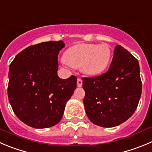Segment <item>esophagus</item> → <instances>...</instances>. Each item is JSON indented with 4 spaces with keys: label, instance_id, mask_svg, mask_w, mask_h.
<instances>
[{
    "label": "esophagus",
    "instance_id": "esophagus-1",
    "mask_svg": "<svg viewBox=\"0 0 152 152\" xmlns=\"http://www.w3.org/2000/svg\"><path fill=\"white\" fill-rule=\"evenodd\" d=\"M82 84H83V80H81V78H77V85L78 87H81Z\"/></svg>",
    "mask_w": 152,
    "mask_h": 152
}]
</instances>
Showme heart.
<instances>
[{
    "mask_svg": "<svg viewBox=\"0 0 152 152\" xmlns=\"http://www.w3.org/2000/svg\"><path fill=\"white\" fill-rule=\"evenodd\" d=\"M112 50L107 44H78L69 48L64 53V63L80 68L88 75H98L107 68Z\"/></svg>",
    "mask_w": 152,
    "mask_h": 152,
    "instance_id": "b5f03b06",
    "label": "heart"
}]
</instances>
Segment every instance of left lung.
<instances>
[{
	"label": "left lung",
	"mask_w": 152,
	"mask_h": 152,
	"mask_svg": "<svg viewBox=\"0 0 152 152\" xmlns=\"http://www.w3.org/2000/svg\"><path fill=\"white\" fill-rule=\"evenodd\" d=\"M106 73L83 77L85 111L93 124L104 128L117 126L135 112L142 92L139 62L118 45Z\"/></svg>",
	"instance_id": "1"
}]
</instances>
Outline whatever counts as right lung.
Instances as JSON below:
<instances>
[{
  "instance_id": "add662e5",
  "label": "right lung",
  "mask_w": 152,
  "mask_h": 152,
  "mask_svg": "<svg viewBox=\"0 0 152 152\" xmlns=\"http://www.w3.org/2000/svg\"><path fill=\"white\" fill-rule=\"evenodd\" d=\"M63 41H50L26 48L10 65L9 102L21 122L34 128L57 125L66 102L77 86V77L61 79L57 58Z\"/></svg>"
}]
</instances>
